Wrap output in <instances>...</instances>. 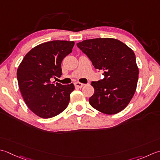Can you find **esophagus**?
<instances>
[{
  "instance_id": "34e87169",
  "label": "esophagus",
  "mask_w": 160,
  "mask_h": 160,
  "mask_svg": "<svg viewBox=\"0 0 160 160\" xmlns=\"http://www.w3.org/2000/svg\"><path fill=\"white\" fill-rule=\"evenodd\" d=\"M84 85V84L80 83V82H78L75 83V86H76V87H78V88H82V87Z\"/></svg>"
}]
</instances>
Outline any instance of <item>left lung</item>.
<instances>
[{"instance_id": "obj_1", "label": "left lung", "mask_w": 160, "mask_h": 160, "mask_svg": "<svg viewBox=\"0 0 160 160\" xmlns=\"http://www.w3.org/2000/svg\"><path fill=\"white\" fill-rule=\"evenodd\" d=\"M77 46L105 76L91 84L94 93L89 99L90 105L106 114L121 112L132 100L138 81L139 68L132 50L113 38L87 39Z\"/></svg>"}]
</instances>
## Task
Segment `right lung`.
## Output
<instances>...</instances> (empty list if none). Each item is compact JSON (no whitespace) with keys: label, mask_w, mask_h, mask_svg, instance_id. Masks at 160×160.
Instances as JSON below:
<instances>
[{"label":"right lung","mask_w":160,"mask_h":160,"mask_svg":"<svg viewBox=\"0 0 160 160\" xmlns=\"http://www.w3.org/2000/svg\"><path fill=\"white\" fill-rule=\"evenodd\" d=\"M74 42L55 40L34 47L25 55L17 69L20 92L28 108L43 118L54 117L67 108L73 83L52 82L62 76L61 63L72 52Z\"/></svg>","instance_id":"right-lung-1"}]
</instances>
